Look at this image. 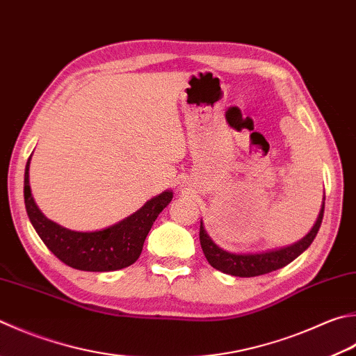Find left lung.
<instances>
[{"mask_svg":"<svg viewBox=\"0 0 356 356\" xmlns=\"http://www.w3.org/2000/svg\"><path fill=\"white\" fill-rule=\"evenodd\" d=\"M323 217L324 203L323 207H321L319 217L316 220V223L312 227V231L308 232L304 238L296 241V243L277 248V250L250 254L225 251L223 248L213 243V240L207 236L203 221H200V243L201 248H203V252L207 261H209L211 266L216 268V270L225 274H231V276L236 277H256L261 276V274L276 271L279 268H284L285 265L290 264V261L299 257L300 254L312 245L314 237H316L321 223H323Z\"/></svg>","mask_w":356,"mask_h":356,"instance_id":"obj_1","label":"left lung"}]
</instances>
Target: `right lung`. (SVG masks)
Returning a JSON list of instances; mask_svg holds the SVG:
<instances>
[{
  "label": "right lung",
  "mask_w": 356,
  "mask_h": 356,
  "mask_svg": "<svg viewBox=\"0 0 356 356\" xmlns=\"http://www.w3.org/2000/svg\"><path fill=\"white\" fill-rule=\"evenodd\" d=\"M31 156L24 170L26 212L33 229L54 256L68 266L82 271H116L135 264L143 252L153 221L170 203L173 192L159 193L130 217L105 229L92 232L71 231L46 218L33 201L29 186Z\"/></svg>",
  "instance_id": "right-lung-1"
}]
</instances>
